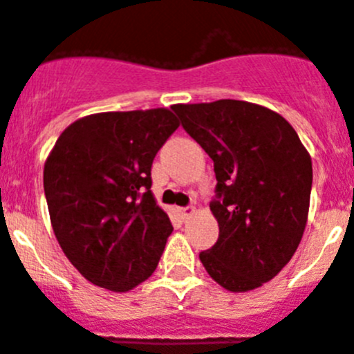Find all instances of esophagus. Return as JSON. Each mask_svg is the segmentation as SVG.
Returning a JSON list of instances; mask_svg holds the SVG:
<instances>
[{
	"label": "esophagus",
	"instance_id": "1",
	"mask_svg": "<svg viewBox=\"0 0 354 354\" xmlns=\"http://www.w3.org/2000/svg\"><path fill=\"white\" fill-rule=\"evenodd\" d=\"M194 211H195L194 207H180V209H178V212H180L181 219H188L192 214H194Z\"/></svg>",
	"mask_w": 354,
	"mask_h": 354
}]
</instances>
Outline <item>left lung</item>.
I'll return each instance as SVG.
<instances>
[{
	"label": "left lung",
	"instance_id": "1",
	"mask_svg": "<svg viewBox=\"0 0 354 354\" xmlns=\"http://www.w3.org/2000/svg\"><path fill=\"white\" fill-rule=\"evenodd\" d=\"M185 131L214 162L218 242L201 252L230 292L257 289L296 252L310 211L313 167L280 114L242 100L173 105Z\"/></svg>",
	"mask_w": 354,
	"mask_h": 354
}]
</instances>
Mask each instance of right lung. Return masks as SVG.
<instances>
[{"label": "right lung", "mask_w": 354, "mask_h": 354, "mask_svg": "<svg viewBox=\"0 0 354 354\" xmlns=\"http://www.w3.org/2000/svg\"><path fill=\"white\" fill-rule=\"evenodd\" d=\"M178 126L169 109L100 112L58 136L44 195L55 236L88 282L128 292L156 272L173 226L150 192V169Z\"/></svg>", "instance_id": "obj_1"}]
</instances>
